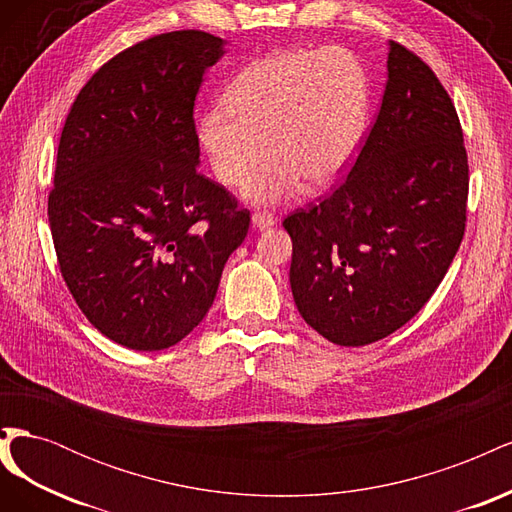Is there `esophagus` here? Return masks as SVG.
I'll use <instances>...</instances> for the list:
<instances>
[{
  "instance_id": "34e87169",
  "label": "esophagus",
  "mask_w": 512,
  "mask_h": 512,
  "mask_svg": "<svg viewBox=\"0 0 512 512\" xmlns=\"http://www.w3.org/2000/svg\"><path fill=\"white\" fill-rule=\"evenodd\" d=\"M275 215L271 213V211H256L254 215H252V224H254V228H258V230H265V228H271V226H275Z\"/></svg>"
}]
</instances>
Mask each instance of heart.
I'll return each mask as SVG.
<instances>
[{
  "instance_id": "b5f03b06",
  "label": "heart",
  "mask_w": 512,
  "mask_h": 512,
  "mask_svg": "<svg viewBox=\"0 0 512 512\" xmlns=\"http://www.w3.org/2000/svg\"><path fill=\"white\" fill-rule=\"evenodd\" d=\"M369 76L361 59L342 46L280 51L247 64L226 89V102L198 119V143L213 175L241 185L260 205L282 203L303 179L324 188L354 160L367 130Z\"/></svg>"
}]
</instances>
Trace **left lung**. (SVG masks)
Masks as SVG:
<instances>
[{
	"label": "left lung",
	"instance_id": "left-lung-1",
	"mask_svg": "<svg viewBox=\"0 0 512 512\" xmlns=\"http://www.w3.org/2000/svg\"><path fill=\"white\" fill-rule=\"evenodd\" d=\"M350 173L284 220L290 288L309 327L337 346L395 333L431 299L466 230L468 153L455 104L404 44Z\"/></svg>",
	"mask_w": 512,
	"mask_h": 512
}]
</instances>
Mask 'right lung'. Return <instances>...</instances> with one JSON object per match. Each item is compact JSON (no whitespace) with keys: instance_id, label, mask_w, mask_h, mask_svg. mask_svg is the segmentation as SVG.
I'll use <instances>...</instances> for the list:
<instances>
[{"instance_id":"right-lung-1","label":"right lung","mask_w":512,"mask_h":512,"mask_svg":"<svg viewBox=\"0 0 512 512\" xmlns=\"http://www.w3.org/2000/svg\"><path fill=\"white\" fill-rule=\"evenodd\" d=\"M224 40L181 29L117 53L61 130L49 224L61 277L132 350L175 346L213 305L250 211L198 173L194 100Z\"/></svg>"}]
</instances>
